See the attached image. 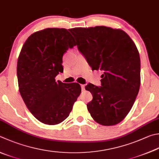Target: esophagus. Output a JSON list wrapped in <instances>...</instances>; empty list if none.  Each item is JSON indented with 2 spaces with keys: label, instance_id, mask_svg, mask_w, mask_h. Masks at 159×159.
<instances>
[{
  "label": "esophagus",
  "instance_id": "34e87169",
  "mask_svg": "<svg viewBox=\"0 0 159 159\" xmlns=\"http://www.w3.org/2000/svg\"><path fill=\"white\" fill-rule=\"evenodd\" d=\"M81 88H82V90H84L85 85L84 84H81Z\"/></svg>",
  "mask_w": 159,
  "mask_h": 159
}]
</instances>
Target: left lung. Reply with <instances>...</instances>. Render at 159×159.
<instances>
[{
  "instance_id": "1",
  "label": "left lung",
  "mask_w": 159,
  "mask_h": 159,
  "mask_svg": "<svg viewBox=\"0 0 159 159\" xmlns=\"http://www.w3.org/2000/svg\"><path fill=\"white\" fill-rule=\"evenodd\" d=\"M92 70H101V87L86 86L93 100L87 109L104 126L120 122L133 107L140 85V59L136 44L120 29L106 26L69 30Z\"/></svg>"
}]
</instances>
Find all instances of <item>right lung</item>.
<instances>
[{
  "instance_id": "1",
  "label": "right lung",
  "mask_w": 159,
  "mask_h": 159,
  "mask_svg": "<svg viewBox=\"0 0 159 159\" xmlns=\"http://www.w3.org/2000/svg\"><path fill=\"white\" fill-rule=\"evenodd\" d=\"M76 46L65 28H46L32 34L17 61L20 94L32 114L43 124L55 125L66 119L81 93L78 83L55 81L62 73L63 55Z\"/></svg>"
}]
</instances>
